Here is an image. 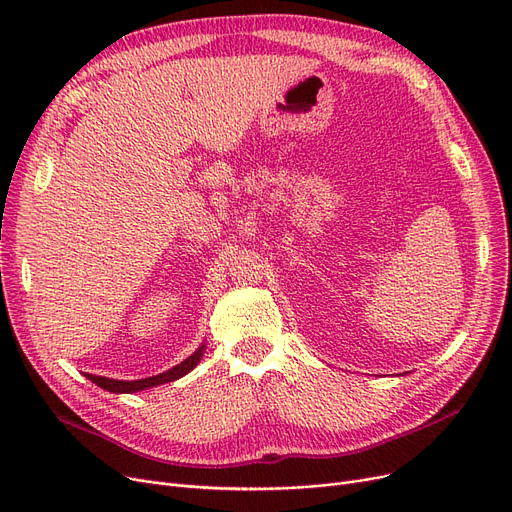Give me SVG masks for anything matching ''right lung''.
Wrapping results in <instances>:
<instances>
[{
	"label": "right lung",
	"instance_id": "add662e5",
	"mask_svg": "<svg viewBox=\"0 0 512 512\" xmlns=\"http://www.w3.org/2000/svg\"><path fill=\"white\" fill-rule=\"evenodd\" d=\"M203 351H205V344H201L197 351L184 359L180 365L159 373V375H151V378H145V380H134V382H126V380H112V378H101V375H93V373H85L87 378L97 384L99 388L107 390V392H114V394H130V392H141V390H147V388H153V386H159V384H168V382H174L178 378H182V375H186L188 371H193L197 367V363L201 361L203 357Z\"/></svg>",
	"mask_w": 512,
	"mask_h": 512
}]
</instances>
